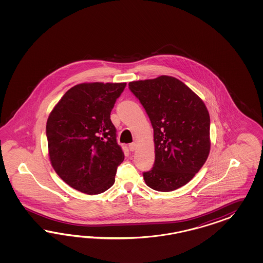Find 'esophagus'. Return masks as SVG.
<instances>
[{"instance_id":"esophagus-1","label":"esophagus","mask_w":263,"mask_h":263,"mask_svg":"<svg viewBox=\"0 0 263 263\" xmlns=\"http://www.w3.org/2000/svg\"><path fill=\"white\" fill-rule=\"evenodd\" d=\"M128 147H129L130 152H134V151H136V148H137V144H136L135 143H130V144L128 145Z\"/></svg>"}]
</instances>
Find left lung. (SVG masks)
Masks as SVG:
<instances>
[{
  "mask_svg": "<svg viewBox=\"0 0 263 263\" xmlns=\"http://www.w3.org/2000/svg\"><path fill=\"white\" fill-rule=\"evenodd\" d=\"M129 88L154 131L155 162L143 173V179L155 191H175L188 183L208 158L211 142L206 106L173 76L133 81Z\"/></svg>",
  "mask_w": 263,
  "mask_h": 263,
  "instance_id": "obj_1",
  "label": "left lung"
}]
</instances>
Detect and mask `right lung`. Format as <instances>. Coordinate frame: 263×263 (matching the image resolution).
<instances>
[{
	"mask_svg": "<svg viewBox=\"0 0 263 263\" xmlns=\"http://www.w3.org/2000/svg\"><path fill=\"white\" fill-rule=\"evenodd\" d=\"M126 83H82L68 89L48 117L51 165L77 191L98 195L115 183L124 153L110 115Z\"/></svg>",
	"mask_w": 263,
	"mask_h": 263,
	"instance_id": "1",
	"label": "right lung"
}]
</instances>
